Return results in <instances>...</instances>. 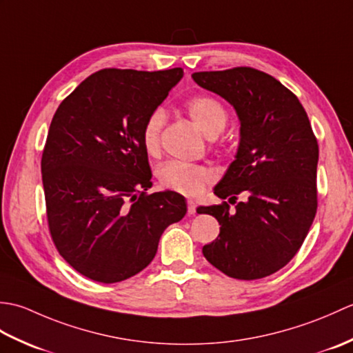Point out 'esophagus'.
<instances>
[{
    "instance_id": "esophagus-1",
    "label": "esophagus",
    "mask_w": 353,
    "mask_h": 353,
    "mask_svg": "<svg viewBox=\"0 0 353 353\" xmlns=\"http://www.w3.org/2000/svg\"><path fill=\"white\" fill-rule=\"evenodd\" d=\"M196 208H197L196 201H194V200H188V214H190V215L196 214Z\"/></svg>"
}]
</instances>
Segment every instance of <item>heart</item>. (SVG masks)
I'll return each mask as SVG.
<instances>
[{"label":"heart","mask_w":353,"mask_h":353,"mask_svg":"<svg viewBox=\"0 0 353 353\" xmlns=\"http://www.w3.org/2000/svg\"><path fill=\"white\" fill-rule=\"evenodd\" d=\"M186 112L206 137L214 138L228 124V110L212 95H197L186 103ZM165 124L162 109H154L145 118L141 130V141L148 154H157L161 148V134ZM157 179L165 190L174 191L186 197H196L212 182L214 174L205 165L168 161L157 168Z\"/></svg>","instance_id":"obj_1"}]
</instances>
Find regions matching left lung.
Returning a JSON list of instances; mask_svg holds the SVG:
<instances>
[{"label":"left lung","mask_w":353,"mask_h":353,"mask_svg":"<svg viewBox=\"0 0 353 353\" xmlns=\"http://www.w3.org/2000/svg\"><path fill=\"white\" fill-rule=\"evenodd\" d=\"M192 79L226 99L241 121L236 159L214 190L224 201L197 208L221 226L203 254L234 279H261L294 258L316 216L317 138L302 103L267 72L236 66Z\"/></svg>","instance_id":"8db88e82"}]
</instances>
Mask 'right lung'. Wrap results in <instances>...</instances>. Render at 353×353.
I'll list each match as a JSON object with an SVG mask.
<instances>
[{
    "instance_id": "right-lung-1",
    "label": "right lung",
    "mask_w": 353,
    "mask_h": 353,
    "mask_svg": "<svg viewBox=\"0 0 353 353\" xmlns=\"http://www.w3.org/2000/svg\"><path fill=\"white\" fill-rule=\"evenodd\" d=\"M182 76V68H104L51 119L41 161L48 230L61 256L95 282L144 270L162 232L186 214L181 194L148 192L152 168L141 141L145 118Z\"/></svg>"
}]
</instances>
